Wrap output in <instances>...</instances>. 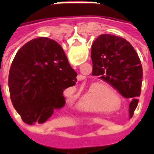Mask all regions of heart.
Masks as SVG:
<instances>
[{
    "label": "heart",
    "instance_id": "obj_1",
    "mask_svg": "<svg viewBox=\"0 0 154 154\" xmlns=\"http://www.w3.org/2000/svg\"><path fill=\"white\" fill-rule=\"evenodd\" d=\"M111 97L117 98V94L110 87L104 85H97V87L91 91L86 97L81 100L79 107L84 110H97V111H109L112 112L116 107H106L102 105V100L110 101ZM111 105L112 102H109Z\"/></svg>",
    "mask_w": 154,
    "mask_h": 154
}]
</instances>
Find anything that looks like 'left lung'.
Returning <instances> with one entry per match:
<instances>
[{"instance_id":"1","label":"left lung","mask_w":154,"mask_h":154,"mask_svg":"<svg viewBox=\"0 0 154 154\" xmlns=\"http://www.w3.org/2000/svg\"><path fill=\"white\" fill-rule=\"evenodd\" d=\"M92 76L106 82L122 97L131 99L129 116L138 106L143 81L142 64L129 42L116 35H100L91 47Z\"/></svg>"}]
</instances>
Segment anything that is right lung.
<instances>
[{"label":"right lung","instance_id":"right-lung-1","mask_svg":"<svg viewBox=\"0 0 154 154\" xmlns=\"http://www.w3.org/2000/svg\"><path fill=\"white\" fill-rule=\"evenodd\" d=\"M77 76L56 41H29L15 54L9 72L13 106L25 124H44L65 106L63 91L76 85Z\"/></svg>","mask_w":154,"mask_h":154}]
</instances>
